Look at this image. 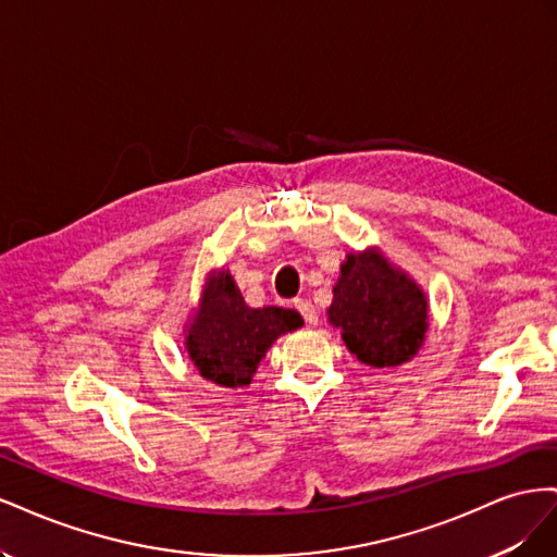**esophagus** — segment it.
Instances as JSON below:
<instances>
[{"mask_svg":"<svg viewBox=\"0 0 557 557\" xmlns=\"http://www.w3.org/2000/svg\"><path fill=\"white\" fill-rule=\"evenodd\" d=\"M295 309L305 315V320L309 325H318V311H315V307L311 305L309 299H297L295 301Z\"/></svg>","mask_w":557,"mask_h":557,"instance_id":"34e87169","label":"esophagus"}]
</instances>
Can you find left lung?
<instances>
[{
  "instance_id": "8db88e82",
  "label": "left lung",
  "mask_w": 557,
  "mask_h": 557,
  "mask_svg": "<svg viewBox=\"0 0 557 557\" xmlns=\"http://www.w3.org/2000/svg\"><path fill=\"white\" fill-rule=\"evenodd\" d=\"M346 348L369 367L409 362L425 342L428 299L376 248L348 252L327 309Z\"/></svg>"
}]
</instances>
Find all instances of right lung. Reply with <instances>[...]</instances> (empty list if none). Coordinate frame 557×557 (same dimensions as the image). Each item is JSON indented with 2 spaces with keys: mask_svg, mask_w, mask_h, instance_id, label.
I'll list each match as a JSON object with an SVG mask.
<instances>
[{
  "mask_svg": "<svg viewBox=\"0 0 557 557\" xmlns=\"http://www.w3.org/2000/svg\"><path fill=\"white\" fill-rule=\"evenodd\" d=\"M305 325L293 309H250L227 269L207 278L199 307L185 325V350L201 379L244 387L281 334Z\"/></svg>",
  "mask_w": 557,
  "mask_h": 557,
  "instance_id": "1",
  "label": "right lung"
}]
</instances>
